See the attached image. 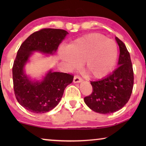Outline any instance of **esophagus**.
<instances>
[{"instance_id":"34e87169","label":"esophagus","mask_w":146,"mask_h":146,"mask_svg":"<svg viewBox=\"0 0 146 146\" xmlns=\"http://www.w3.org/2000/svg\"><path fill=\"white\" fill-rule=\"evenodd\" d=\"M82 79L79 76L75 75V76H74V78H73L74 83H79V82H82Z\"/></svg>"}]
</instances>
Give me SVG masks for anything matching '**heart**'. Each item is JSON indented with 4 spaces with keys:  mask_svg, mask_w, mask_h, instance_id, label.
<instances>
[{
    "mask_svg": "<svg viewBox=\"0 0 146 146\" xmlns=\"http://www.w3.org/2000/svg\"><path fill=\"white\" fill-rule=\"evenodd\" d=\"M59 56L71 68L83 62L84 70L91 77H104L112 70L118 56V46L114 40L100 34L93 33L76 38L68 48L61 47Z\"/></svg>",
    "mask_w": 146,
    "mask_h": 146,
    "instance_id": "b5f03b06",
    "label": "heart"
}]
</instances>
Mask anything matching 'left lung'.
<instances>
[{
	"instance_id": "left-lung-1",
	"label": "left lung",
	"mask_w": 146,
	"mask_h": 146,
	"mask_svg": "<svg viewBox=\"0 0 146 146\" xmlns=\"http://www.w3.org/2000/svg\"><path fill=\"white\" fill-rule=\"evenodd\" d=\"M119 46L118 67L106 77L91 81L93 92L84 102L93 111L108 114L117 111L129 101L131 95L134 73L130 55L122 40L115 37Z\"/></svg>"
}]
</instances>
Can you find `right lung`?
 Listing matches in <instances>:
<instances>
[{
	"mask_svg": "<svg viewBox=\"0 0 146 146\" xmlns=\"http://www.w3.org/2000/svg\"><path fill=\"white\" fill-rule=\"evenodd\" d=\"M68 34L64 29H42L29 36L17 51L12 68L14 92L18 102L29 111L42 114L53 110L73 82V75L51 70L42 81H32L24 71L32 52L53 55Z\"/></svg>",
	"mask_w": 146,
	"mask_h": 146,
	"instance_id": "right-lung-1",
	"label": "right lung"
}]
</instances>
